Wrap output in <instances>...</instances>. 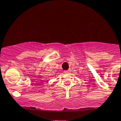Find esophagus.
<instances>
[{
	"label": "esophagus",
	"mask_w": 121,
	"mask_h": 121,
	"mask_svg": "<svg viewBox=\"0 0 121 121\" xmlns=\"http://www.w3.org/2000/svg\"><path fill=\"white\" fill-rule=\"evenodd\" d=\"M70 72H71L70 69H68V70L65 71H64V72H65V73H69Z\"/></svg>",
	"instance_id": "34e87169"
}]
</instances>
